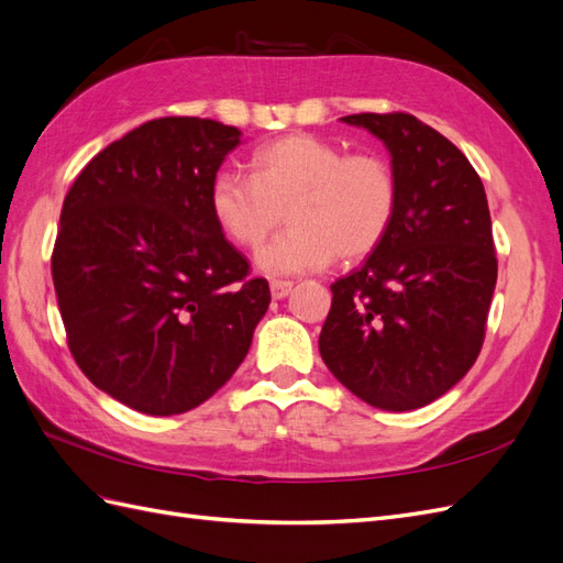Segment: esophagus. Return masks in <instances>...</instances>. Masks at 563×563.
Wrapping results in <instances>:
<instances>
[{
    "mask_svg": "<svg viewBox=\"0 0 563 563\" xmlns=\"http://www.w3.org/2000/svg\"><path fill=\"white\" fill-rule=\"evenodd\" d=\"M291 288H294V282H284V279H272L269 282V291H272V298H275V300L286 298L288 294H291Z\"/></svg>",
    "mask_w": 563,
    "mask_h": 563,
    "instance_id": "1",
    "label": "esophagus"
}]
</instances>
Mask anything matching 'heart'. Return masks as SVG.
<instances>
[{
  "label": "heart",
  "mask_w": 563,
  "mask_h": 563,
  "mask_svg": "<svg viewBox=\"0 0 563 563\" xmlns=\"http://www.w3.org/2000/svg\"><path fill=\"white\" fill-rule=\"evenodd\" d=\"M397 176L378 152H350L294 133L253 152L251 176L220 172L211 183L218 228L242 249H261L282 223L288 228L258 263L272 275H296L362 261L376 251L397 213Z\"/></svg>",
  "instance_id": "b5f03b06"
}]
</instances>
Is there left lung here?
I'll return each instance as SVG.
<instances>
[{"label":"left lung","instance_id":"1","mask_svg":"<svg viewBox=\"0 0 563 563\" xmlns=\"http://www.w3.org/2000/svg\"><path fill=\"white\" fill-rule=\"evenodd\" d=\"M343 122L385 143L399 197L380 246L331 284L319 352L362 401L413 411L446 395L484 345L498 279L484 183L413 114L362 112Z\"/></svg>","mask_w":563,"mask_h":563}]
</instances>
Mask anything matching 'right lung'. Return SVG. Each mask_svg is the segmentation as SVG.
<instances>
[{
	"label": "right lung",
	"instance_id": "add662e5",
	"mask_svg": "<svg viewBox=\"0 0 563 563\" xmlns=\"http://www.w3.org/2000/svg\"><path fill=\"white\" fill-rule=\"evenodd\" d=\"M242 131L162 117L81 168L51 255L77 366L147 416L199 406L240 368L269 286L249 277L211 213V183Z\"/></svg>",
	"mask_w": 563,
	"mask_h": 563
}]
</instances>
